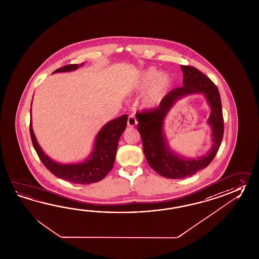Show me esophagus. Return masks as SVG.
Segmentation results:
<instances>
[{
  "mask_svg": "<svg viewBox=\"0 0 259 259\" xmlns=\"http://www.w3.org/2000/svg\"><path fill=\"white\" fill-rule=\"evenodd\" d=\"M127 123H128V125L129 126L134 127L135 125H137V123H138V121H137V119H136V117L134 115H130L128 117V121H127Z\"/></svg>",
  "mask_w": 259,
  "mask_h": 259,
  "instance_id": "34e87169",
  "label": "esophagus"
}]
</instances>
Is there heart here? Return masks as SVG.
Listing matches in <instances>:
<instances>
[{
	"label": "heart",
	"instance_id": "b5f03b06",
	"mask_svg": "<svg viewBox=\"0 0 259 259\" xmlns=\"http://www.w3.org/2000/svg\"><path fill=\"white\" fill-rule=\"evenodd\" d=\"M150 85L148 92L144 97L143 103L146 107H153L159 103L166 94L170 85V78L167 74H163L154 69L144 70L138 79V87L139 89Z\"/></svg>",
	"mask_w": 259,
	"mask_h": 259
}]
</instances>
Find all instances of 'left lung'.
Returning a JSON list of instances; mask_svg holds the SVG:
<instances>
[{
  "mask_svg": "<svg viewBox=\"0 0 259 259\" xmlns=\"http://www.w3.org/2000/svg\"><path fill=\"white\" fill-rule=\"evenodd\" d=\"M180 67L183 71V87L168 93L156 109L136 114L144 153L150 166L161 177L171 179L188 178L208 166L219 151L224 134L222 105L218 87L199 69L184 65ZM194 93L202 94L211 109L207 123L212 128L213 142L206 156L196 159L181 157L172 152L163 131L165 118L173 105L179 99Z\"/></svg>",
  "mask_w": 259,
  "mask_h": 259,
  "instance_id": "1",
  "label": "left lung"
}]
</instances>
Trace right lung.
<instances>
[{
    "label": "right lung",
    "mask_w": 259,
    "mask_h": 259,
    "mask_svg": "<svg viewBox=\"0 0 259 259\" xmlns=\"http://www.w3.org/2000/svg\"><path fill=\"white\" fill-rule=\"evenodd\" d=\"M82 65L83 63L80 65L69 64L55 70L53 73L76 70ZM127 119L128 116L123 114L107 122L98 133L95 139L94 148L89 157L85 161L76 163H59L46 155L35 138L31 119L29 132L33 147L40 161L53 175L58 177V179L67 180L75 184H91L102 180L112 169L115 161L119 139L126 128Z\"/></svg>",
    "instance_id": "1"
}]
</instances>
